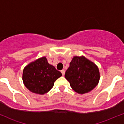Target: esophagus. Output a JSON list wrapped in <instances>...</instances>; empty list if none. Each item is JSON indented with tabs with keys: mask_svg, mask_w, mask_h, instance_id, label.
Here are the masks:
<instances>
[{
	"mask_svg": "<svg viewBox=\"0 0 124 124\" xmlns=\"http://www.w3.org/2000/svg\"><path fill=\"white\" fill-rule=\"evenodd\" d=\"M61 73H62V76H64L65 73V71L64 70H62V71H61Z\"/></svg>",
	"mask_w": 124,
	"mask_h": 124,
	"instance_id": "1",
	"label": "esophagus"
}]
</instances>
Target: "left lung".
<instances>
[{
  "instance_id": "obj_1",
  "label": "left lung",
  "mask_w": 124,
  "mask_h": 124,
  "mask_svg": "<svg viewBox=\"0 0 124 124\" xmlns=\"http://www.w3.org/2000/svg\"><path fill=\"white\" fill-rule=\"evenodd\" d=\"M71 88L79 94L93 90L99 82L98 67L83 56H74L65 74Z\"/></svg>"
}]
</instances>
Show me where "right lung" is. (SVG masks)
<instances>
[{
	"instance_id": "right-lung-1",
	"label": "right lung",
	"mask_w": 124,
	"mask_h": 124,
	"mask_svg": "<svg viewBox=\"0 0 124 124\" xmlns=\"http://www.w3.org/2000/svg\"><path fill=\"white\" fill-rule=\"evenodd\" d=\"M61 76V72L49 64L46 57L43 56L24 67L22 80L31 92L44 95L53 87L55 81Z\"/></svg>"
}]
</instances>
